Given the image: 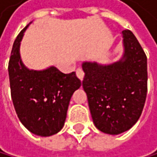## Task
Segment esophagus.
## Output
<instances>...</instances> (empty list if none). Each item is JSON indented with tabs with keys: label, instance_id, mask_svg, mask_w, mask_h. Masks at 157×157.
Masks as SVG:
<instances>
[{
	"label": "esophagus",
	"instance_id": "esophagus-1",
	"mask_svg": "<svg viewBox=\"0 0 157 157\" xmlns=\"http://www.w3.org/2000/svg\"><path fill=\"white\" fill-rule=\"evenodd\" d=\"M76 75H77V77L79 78V79L82 81V80L84 79L85 73H84V71H83L82 69H77V70H76Z\"/></svg>",
	"mask_w": 157,
	"mask_h": 157
}]
</instances>
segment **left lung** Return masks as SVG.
<instances>
[{"label":"left lung","instance_id":"1","mask_svg":"<svg viewBox=\"0 0 157 157\" xmlns=\"http://www.w3.org/2000/svg\"><path fill=\"white\" fill-rule=\"evenodd\" d=\"M123 55L111 64L83 62V87L96 127L119 135L140 119L147 95V57L134 34L124 30Z\"/></svg>","mask_w":157,"mask_h":157}]
</instances>
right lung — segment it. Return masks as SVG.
<instances>
[{
    "instance_id": "add662e5",
    "label": "right lung",
    "mask_w": 157,
    "mask_h": 157,
    "mask_svg": "<svg viewBox=\"0 0 157 157\" xmlns=\"http://www.w3.org/2000/svg\"><path fill=\"white\" fill-rule=\"evenodd\" d=\"M30 22L17 36L8 64L11 97L24 127L40 136L58 133L64 126L71 98L81 86L75 72L63 73L53 66L30 70L21 56V41Z\"/></svg>"
}]
</instances>
